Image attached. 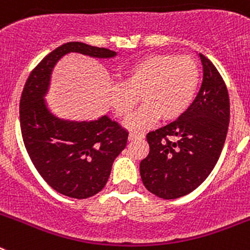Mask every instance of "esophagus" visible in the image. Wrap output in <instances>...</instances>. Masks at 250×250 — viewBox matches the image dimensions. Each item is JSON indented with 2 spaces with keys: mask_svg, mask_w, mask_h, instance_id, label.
<instances>
[{
  "mask_svg": "<svg viewBox=\"0 0 250 250\" xmlns=\"http://www.w3.org/2000/svg\"><path fill=\"white\" fill-rule=\"evenodd\" d=\"M144 138L143 134H130L129 135V140H140V139Z\"/></svg>",
  "mask_w": 250,
  "mask_h": 250,
  "instance_id": "34e87169",
  "label": "esophagus"
}]
</instances>
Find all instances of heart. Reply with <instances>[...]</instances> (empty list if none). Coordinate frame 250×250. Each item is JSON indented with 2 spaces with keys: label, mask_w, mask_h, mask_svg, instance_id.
Segmentation results:
<instances>
[{
  "label": "heart",
  "mask_w": 250,
  "mask_h": 250,
  "mask_svg": "<svg viewBox=\"0 0 250 250\" xmlns=\"http://www.w3.org/2000/svg\"><path fill=\"white\" fill-rule=\"evenodd\" d=\"M199 81V66L193 57L149 55L127 68L123 85L110 87V106L116 116L127 118L141 95L144 105L125 121L130 131L141 132L160 118L164 121L180 118L193 103Z\"/></svg>",
  "instance_id": "b5f03b06"
}]
</instances>
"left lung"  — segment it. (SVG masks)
I'll return each instance as SVG.
<instances>
[{
  "label": "left lung",
  "mask_w": 250,
  "mask_h": 250,
  "mask_svg": "<svg viewBox=\"0 0 250 250\" xmlns=\"http://www.w3.org/2000/svg\"><path fill=\"white\" fill-rule=\"evenodd\" d=\"M199 57L203 83L195 100L178 120L146 135L150 151L140 163L141 180L161 199L195 190L215 167L228 132V89L210 60Z\"/></svg>",
  "instance_id": "8db88e82"
}]
</instances>
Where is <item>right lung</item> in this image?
<instances>
[{
  "instance_id": "1",
  "label": "right lung",
  "mask_w": 250,
  "mask_h": 250,
  "mask_svg": "<svg viewBox=\"0 0 250 250\" xmlns=\"http://www.w3.org/2000/svg\"><path fill=\"white\" fill-rule=\"evenodd\" d=\"M70 52L109 59L115 51L67 42L55 48L32 70L20 100L22 139L31 161L52 189L62 195L86 199L107 183L116 156L125 149L129 132L101 116L94 121H70L48 110L45 95L52 70Z\"/></svg>"
}]
</instances>
